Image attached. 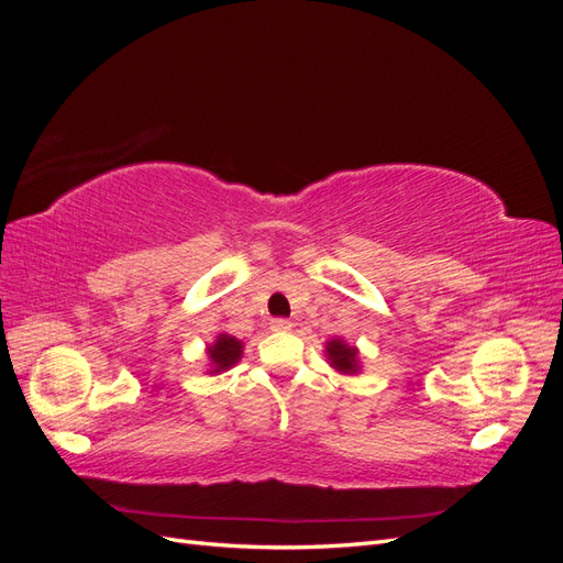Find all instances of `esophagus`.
I'll use <instances>...</instances> for the list:
<instances>
[{
    "instance_id": "obj_1",
    "label": "esophagus",
    "mask_w": 563,
    "mask_h": 563,
    "mask_svg": "<svg viewBox=\"0 0 563 563\" xmlns=\"http://www.w3.org/2000/svg\"><path fill=\"white\" fill-rule=\"evenodd\" d=\"M269 329H272V331H291L294 323L288 321V319H282V317H279V319H272V321H269Z\"/></svg>"
}]
</instances>
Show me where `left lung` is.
<instances>
[{
	"label": "left lung",
	"instance_id": "obj_1",
	"mask_svg": "<svg viewBox=\"0 0 563 563\" xmlns=\"http://www.w3.org/2000/svg\"><path fill=\"white\" fill-rule=\"evenodd\" d=\"M327 362L331 364V368H335L340 376H356L362 373V356L356 345L345 343L343 338H331L327 340Z\"/></svg>",
	"mask_w": 563,
	"mask_h": 563
}]
</instances>
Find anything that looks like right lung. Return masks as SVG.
Here are the masks:
<instances>
[{
    "mask_svg": "<svg viewBox=\"0 0 563 563\" xmlns=\"http://www.w3.org/2000/svg\"><path fill=\"white\" fill-rule=\"evenodd\" d=\"M207 356H209V371L211 376H218L228 368H232L236 362L244 356V343L240 338H234L230 333H218L211 345H207Z\"/></svg>",
    "mask_w": 563,
    "mask_h": 563,
    "instance_id": "1",
    "label": "right lung"
}]
</instances>
